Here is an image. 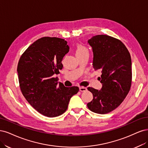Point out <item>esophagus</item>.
Segmentation results:
<instances>
[{
	"label": "esophagus",
	"mask_w": 148,
	"mask_h": 148,
	"mask_svg": "<svg viewBox=\"0 0 148 148\" xmlns=\"http://www.w3.org/2000/svg\"><path fill=\"white\" fill-rule=\"evenodd\" d=\"M79 90L81 92H85L87 91V88L86 87H81L79 88Z\"/></svg>",
	"instance_id": "1"
}]
</instances>
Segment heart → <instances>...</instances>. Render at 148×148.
Listing matches in <instances>:
<instances>
[{
	"label": "heart",
	"mask_w": 148,
	"mask_h": 148,
	"mask_svg": "<svg viewBox=\"0 0 148 148\" xmlns=\"http://www.w3.org/2000/svg\"><path fill=\"white\" fill-rule=\"evenodd\" d=\"M87 52H88V49L84 45L82 44H78L77 47H76V49H75L76 56L84 54L85 53H87Z\"/></svg>",
	"instance_id": "b5f03b06"
}]
</instances>
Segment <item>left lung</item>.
<instances>
[{
    "instance_id": "left-lung-1",
    "label": "left lung",
    "mask_w": 148,
    "mask_h": 148,
    "mask_svg": "<svg viewBox=\"0 0 148 148\" xmlns=\"http://www.w3.org/2000/svg\"><path fill=\"white\" fill-rule=\"evenodd\" d=\"M93 53V67L101 72L100 90L88 87L93 99L87 104L90 111L104 114L112 111L124 100L132 85V60L123 43L107 35H97L88 40Z\"/></svg>"
}]
</instances>
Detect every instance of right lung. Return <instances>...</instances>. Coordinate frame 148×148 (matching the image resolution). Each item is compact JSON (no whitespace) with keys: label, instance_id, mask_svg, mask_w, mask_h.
Segmentation results:
<instances>
[{"label":"right lung","instance_id":"obj_1","mask_svg":"<svg viewBox=\"0 0 148 148\" xmlns=\"http://www.w3.org/2000/svg\"><path fill=\"white\" fill-rule=\"evenodd\" d=\"M64 39L44 37L24 52L17 68L21 91L26 99L42 115L55 117L63 114L78 87H64L54 74L63 68L61 61L69 47Z\"/></svg>","mask_w":148,"mask_h":148}]
</instances>
